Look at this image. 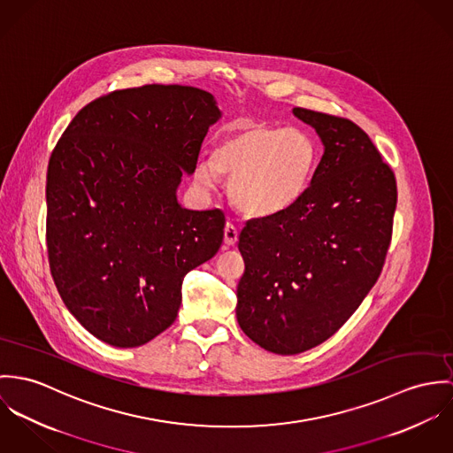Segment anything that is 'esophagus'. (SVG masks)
<instances>
[{
	"label": "esophagus",
	"mask_w": 453,
	"mask_h": 453,
	"mask_svg": "<svg viewBox=\"0 0 453 453\" xmlns=\"http://www.w3.org/2000/svg\"><path fill=\"white\" fill-rule=\"evenodd\" d=\"M238 242V227L233 222H227L224 227V243L227 247H233Z\"/></svg>",
	"instance_id": "1"
}]
</instances>
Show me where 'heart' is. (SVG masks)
Segmentation results:
<instances>
[{
	"instance_id": "1",
	"label": "heart",
	"mask_w": 453,
	"mask_h": 453,
	"mask_svg": "<svg viewBox=\"0 0 453 453\" xmlns=\"http://www.w3.org/2000/svg\"><path fill=\"white\" fill-rule=\"evenodd\" d=\"M316 163V144L305 132L251 123L219 139L210 161L196 163L195 179L203 188H213L217 175L229 179L233 204L264 219L301 202Z\"/></svg>"
}]
</instances>
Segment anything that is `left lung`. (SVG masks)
<instances>
[{
    "label": "left lung",
    "mask_w": 453,
    "mask_h": 453,
    "mask_svg": "<svg viewBox=\"0 0 453 453\" xmlns=\"http://www.w3.org/2000/svg\"><path fill=\"white\" fill-rule=\"evenodd\" d=\"M323 142L301 202L240 233L245 273L236 318L255 344L299 354L330 339L380 276L393 234L396 179L349 119L294 107Z\"/></svg>",
    "instance_id": "1"
}]
</instances>
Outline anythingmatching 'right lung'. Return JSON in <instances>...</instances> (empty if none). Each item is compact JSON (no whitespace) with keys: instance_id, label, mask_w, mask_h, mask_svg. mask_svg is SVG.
<instances>
[{"instance_id":"add662e5","label":"right lung","mask_w":453,"mask_h":453,"mask_svg":"<svg viewBox=\"0 0 453 453\" xmlns=\"http://www.w3.org/2000/svg\"><path fill=\"white\" fill-rule=\"evenodd\" d=\"M222 116L182 85L116 90L85 105L51 152L47 247L69 312L114 348H137L177 318L184 276L222 245L220 210L177 200Z\"/></svg>"}]
</instances>
